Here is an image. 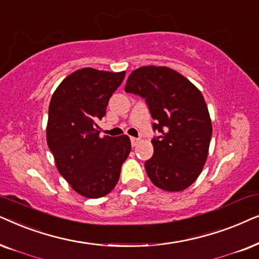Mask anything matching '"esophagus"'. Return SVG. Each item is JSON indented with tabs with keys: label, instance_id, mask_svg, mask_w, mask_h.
Wrapping results in <instances>:
<instances>
[{
	"label": "esophagus",
	"instance_id": "esophagus-1",
	"mask_svg": "<svg viewBox=\"0 0 259 259\" xmlns=\"http://www.w3.org/2000/svg\"><path fill=\"white\" fill-rule=\"evenodd\" d=\"M130 141H132V144L133 147H135L137 143H139V139H136V137H130Z\"/></svg>",
	"mask_w": 259,
	"mask_h": 259
}]
</instances>
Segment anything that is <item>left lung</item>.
<instances>
[{
  "mask_svg": "<svg viewBox=\"0 0 259 259\" xmlns=\"http://www.w3.org/2000/svg\"><path fill=\"white\" fill-rule=\"evenodd\" d=\"M125 92L146 101L155 123L154 154L146 161L156 187L184 191L201 173L212 137V123L201 92L168 67L144 66L127 78Z\"/></svg>",
  "mask_w": 259,
  "mask_h": 259,
  "instance_id": "1",
  "label": "left lung"
}]
</instances>
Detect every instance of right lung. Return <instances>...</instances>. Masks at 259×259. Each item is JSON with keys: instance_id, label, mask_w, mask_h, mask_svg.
Listing matches in <instances>:
<instances>
[{"instance_id": "add662e5", "label": "right lung", "mask_w": 259, "mask_h": 259, "mask_svg": "<svg viewBox=\"0 0 259 259\" xmlns=\"http://www.w3.org/2000/svg\"><path fill=\"white\" fill-rule=\"evenodd\" d=\"M124 77L125 72L81 68L61 81L50 102L48 148L61 177L86 198H102L115 188L132 150L126 135L99 137L97 125Z\"/></svg>"}]
</instances>
